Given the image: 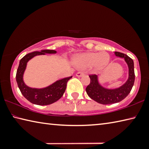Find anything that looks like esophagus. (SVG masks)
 Wrapping results in <instances>:
<instances>
[{
	"label": "esophagus",
	"instance_id": "1",
	"mask_svg": "<svg viewBox=\"0 0 149 149\" xmlns=\"http://www.w3.org/2000/svg\"><path fill=\"white\" fill-rule=\"evenodd\" d=\"M84 75V72H78L77 73H76L77 77H81L82 75Z\"/></svg>",
	"mask_w": 149,
	"mask_h": 149
}]
</instances>
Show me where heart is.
Wrapping results in <instances>:
<instances>
[{
    "instance_id": "b5f03b06",
    "label": "heart",
    "mask_w": 149,
    "mask_h": 149,
    "mask_svg": "<svg viewBox=\"0 0 149 149\" xmlns=\"http://www.w3.org/2000/svg\"><path fill=\"white\" fill-rule=\"evenodd\" d=\"M110 56L107 52H87L77 56L75 62L80 68L94 66L97 70H101L108 64Z\"/></svg>"
}]
</instances>
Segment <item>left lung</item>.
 I'll use <instances>...</instances> for the list:
<instances>
[{
    "instance_id": "8db88e82",
    "label": "left lung",
    "mask_w": 149,
    "mask_h": 149,
    "mask_svg": "<svg viewBox=\"0 0 149 149\" xmlns=\"http://www.w3.org/2000/svg\"><path fill=\"white\" fill-rule=\"evenodd\" d=\"M116 56L124 58L129 68V77L124 84L114 89H108L102 87L98 81L97 75H89L90 84L86 87L89 97L95 101L102 104H111L122 101L129 95L135 81L134 63L133 60L122 52H115Z\"/></svg>"
}]
</instances>
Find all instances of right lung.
<instances>
[{
    "label": "right lung",
    "instance_id": "add662e5",
    "mask_svg": "<svg viewBox=\"0 0 149 149\" xmlns=\"http://www.w3.org/2000/svg\"><path fill=\"white\" fill-rule=\"evenodd\" d=\"M56 51L54 50H43L41 52L35 51L26 54L20 60L18 68L16 72V81L22 94L30 102L37 105H49L56 102L62 97L66 89L67 83L71 77H65L57 81L50 86L42 89H34L27 87L24 84L23 75L26 70L27 62L37 55L54 54Z\"/></svg>",
    "mask_w": 149,
    "mask_h": 149
}]
</instances>
